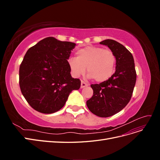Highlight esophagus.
<instances>
[{"label":"esophagus","mask_w":160,"mask_h":160,"mask_svg":"<svg viewBox=\"0 0 160 160\" xmlns=\"http://www.w3.org/2000/svg\"><path fill=\"white\" fill-rule=\"evenodd\" d=\"M88 84H87L86 83H85L84 81H81V88H85V87H88Z\"/></svg>","instance_id":"1"}]
</instances>
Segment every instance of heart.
<instances>
[{
  "mask_svg": "<svg viewBox=\"0 0 160 160\" xmlns=\"http://www.w3.org/2000/svg\"><path fill=\"white\" fill-rule=\"evenodd\" d=\"M77 57H71L68 65L72 76L83 75L87 68L88 77L102 83L109 79L114 74L116 57L111 50L97 46H87L76 52Z\"/></svg>",
  "mask_w": 160,
  "mask_h": 160,
  "instance_id": "heart-1",
  "label": "heart"
}]
</instances>
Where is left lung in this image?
Instances as JSON below:
<instances>
[{"label": "left lung", "instance_id": "left-lung-1", "mask_svg": "<svg viewBox=\"0 0 160 160\" xmlns=\"http://www.w3.org/2000/svg\"><path fill=\"white\" fill-rule=\"evenodd\" d=\"M99 43L114 53L115 72L108 81L91 85L93 95L86 103L91 113L108 118L119 112L129 103L136 82V71L132 54L123 45L112 39Z\"/></svg>", "mask_w": 160, "mask_h": 160}]
</instances>
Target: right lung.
Returning a JSON list of instances; mask_svg holds the SVG:
<instances>
[{
  "mask_svg": "<svg viewBox=\"0 0 160 160\" xmlns=\"http://www.w3.org/2000/svg\"><path fill=\"white\" fill-rule=\"evenodd\" d=\"M75 46L49 37L26 52L19 69V85L34 109L46 114L57 112L71 91L80 88L81 81L71 77L67 61Z\"/></svg>",
  "mask_w": 160,
  "mask_h": 160,
  "instance_id": "right-lung-1",
  "label": "right lung"
}]
</instances>
